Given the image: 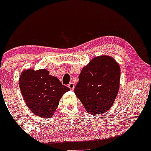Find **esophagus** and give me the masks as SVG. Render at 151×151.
<instances>
[{
    "label": "esophagus",
    "mask_w": 151,
    "mask_h": 151,
    "mask_svg": "<svg viewBox=\"0 0 151 151\" xmlns=\"http://www.w3.org/2000/svg\"><path fill=\"white\" fill-rule=\"evenodd\" d=\"M74 86H75V85H74V84L73 83H70L69 84H68V88H69L71 91H73V90H74Z\"/></svg>",
    "instance_id": "esophagus-1"
}]
</instances>
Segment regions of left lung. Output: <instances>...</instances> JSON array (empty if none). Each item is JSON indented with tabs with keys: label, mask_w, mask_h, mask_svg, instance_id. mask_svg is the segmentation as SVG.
Instances as JSON below:
<instances>
[{
	"label": "left lung",
	"mask_w": 151,
	"mask_h": 151,
	"mask_svg": "<svg viewBox=\"0 0 151 151\" xmlns=\"http://www.w3.org/2000/svg\"><path fill=\"white\" fill-rule=\"evenodd\" d=\"M121 68L109 55L93 58L83 67L74 93L87 112L101 115L114 104L120 87Z\"/></svg>",
	"instance_id": "obj_1"
}]
</instances>
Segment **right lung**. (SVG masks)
<instances>
[{"label":"right lung","mask_w":151,"mask_h":151,"mask_svg":"<svg viewBox=\"0 0 151 151\" xmlns=\"http://www.w3.org/2000/svg\"><path fill=\"white\" fill-rule=\"evenodd\" d=\"M21 93L26 105L33 113L49 118L54 115L63 94L70 91L60 80L50 75L45 68L25 69L19 79Z\"/></svg>","instance_id":"1"}]
</instances>
